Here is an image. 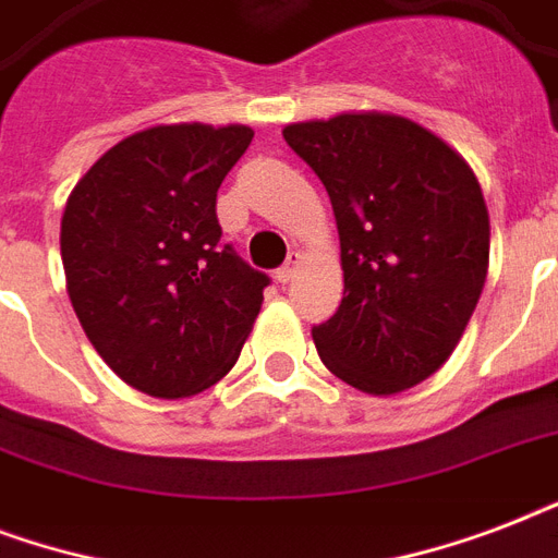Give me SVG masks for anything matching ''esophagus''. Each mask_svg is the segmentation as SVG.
Masks as SVG:
<instances>
[{
	"instance_id": "esophagus-1",
	"label": "esophagus",
	"mask_w": 558,
	"mask_h": 558,
	"mask_svg": "<svg viewBox=\"0 0 558 558\" xmlns=\"http://www.w3.org/2000/svg\"><path fill=\"white\" fill-rule=\"evenodd\" d=\"M298 266H301V254L292 252V254H289V257H287V263H283V266H280V269L275 271V278H278L280 283H289V280L295 278V269H298Z\"/></svg>"
}]
</instances>
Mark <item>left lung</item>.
Here are the masks:
<instances>
[{"label": "left lung", "mask_w": 558, "mask_h": 558, "mask_svg": "<svg viewBox=\"0 0 558 558\" xmlns=\"http://www.w3.org/2000/svg\"><path fill=\"white\" fill-rule=\"evenodd\" d=\"M339 226L344 298L313 327L341 381L390 397L454 353L489 269V210L449 144L402 116L341 112L283 126Z\"/></svg>", "instance_id": "1"}]
</instances>
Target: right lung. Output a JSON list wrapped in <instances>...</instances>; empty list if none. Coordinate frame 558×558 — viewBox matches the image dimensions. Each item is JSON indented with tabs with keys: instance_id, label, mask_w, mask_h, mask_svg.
Masks as SVG:
<instances>
[{
	"instance_id": "right-lung-1",
	"label": "right lung",
	"mask_w": 558,
	"mask_h": 558,
	"mask_svg": "<svg viewBox=\"0 0 558 558\" xmlns=\"http://www.w3.org/2000/svg\"><path fill=\"white\" fill-rule=\"evenodd\" d=\"M254 130L159 124L109 147L65 202V289L86 339L142 393L185 399L234 367L269 278L219 243L217 191Z\"/></svg>"
}]
</instances>
